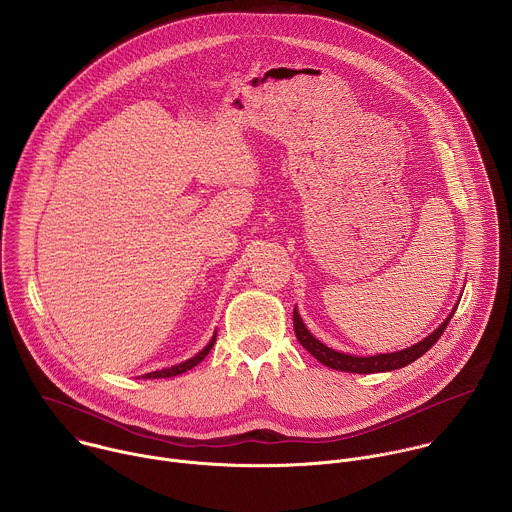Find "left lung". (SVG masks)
<instances>
[{
	"instance_id": "left-lung-1",
	"label": "left lung",
	"mask_w": 512,
	"mask_h": 512,
	"mask_svg": "<svg viewBox=\"0 0 512 512\" xmlns=\"http://www.w3.org/2000/svg\"><path fill=\"white\" fill-rule=\"evenodd\" d=\"M454 310L450 312V316L424 340H420L418 344L404 348L400 352H392V354H374V356H352V354H342L336 352L332 348H328L326 344H322L320 340H316L304 326L298 310L294 308V332L298 342L324 366L334 368V370H342V372H356V374H372V372H388V370H396L402 368L410 362H414L416 358H420L426 350H430L434 346V342L442 336V332L446 330L450 318H452Z\"/></svg>"
}]
</instances>
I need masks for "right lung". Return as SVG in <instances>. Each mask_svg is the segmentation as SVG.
<instances>
[{"instance_id": "add662e5", "label": "right lung", "mask_w": 512, "mask_h": 512, "mask_svg": "<svg viewBox=\"0 0 512 512\" xmlns=\"http://www.w3.org/2000/svg\"><path fill=\"white\" fill-rule=\"evenodd\" d=\"M214 342H216V334L212 336V340L208 342V346L202 350V352H198L194 358H190V360H186V362H182V364H178V366H172V368H166V370H156V372H150V374H144L142 378H170V376H178V374H182V372H186V370H190V368H194L196 364H200L206 356H208V352L212 350V346H214Z\"/></svg>"}]
</instances>
